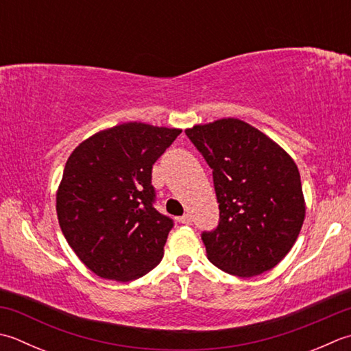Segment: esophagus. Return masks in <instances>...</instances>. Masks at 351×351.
<instances>
[{"instance_id":"obj_1","label":"esophagus","mask_w":351,"mask_h":351,"mask_svg":"<svg viewBox=\"0 0 351 351\" xmlns=\"http://www.w3.org/2000/svg\"><path fill=\"white\" fill-rule=\"evenodd\" d=\"M178 222L190 225L191 223V215H190V213H185V215H182L181 217H178Z\"/></svg>"}]
</instances>
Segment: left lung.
Here are the masks:
<instances>
[{"instance_id":"left-lung-1","label":"left lung","mask_w":351,"mask_h":351,"mask_svg":"<svg viewBox=\"0 0 351 351\" xmlns=\"http://www.w3.org/2000/svg\"><path fill=\"white\" fill-rule=\"evenodd\" d=\"M213 169L219 225L204 231L207 257L219 269L254 277L277 266L306 216L300 171L276 141L239 119L185 129Z\"/></svg>"}]
</instances>
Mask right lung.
Instances as JSON below:
<instances>
[{
  "instance_id": "right-lung-1",
  "label": "right lung",
  "mask_w": 351,
  "mask_h": 351,
  "mask_svg": "<svg viewBox=\"0 0 351 351\" xmlns=\"http://www.w3.org/2000/svg\"><path fill=\"white\" fill-rule=\"evenodd\" d=\"M180 134L123 123L82 141L68 158L56 195L59 225L99 277L136 280L161 262L173 221L154 207L152 166Z\"/></svg>"
}]
</instances>
